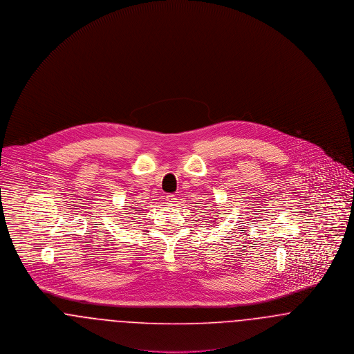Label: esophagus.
<instances>
[{"label": "esophagus", "instance_id": "esophagus-1", "mask_svg": "<svg viewBox=\"0 0 354 354\" xmlns=\"http://www.w3.org/2000/svg\"><path fill=\"white\" fill-rule=\"evenodd\" d=\"M166 202H167V204H169V205H174V204L176 203L175 195H167V196H166Z\"/></svg>", "mask_w": 354, "mask_h": 354}]
</instances>
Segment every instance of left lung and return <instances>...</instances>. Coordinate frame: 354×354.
I'll use <instances>...</instances> for the list:
<instances>
[{"mask_svg":"<svg viewBox=\"0 0 354 354\" xmlns=\"http://www.w3.org/2000/svg\"><path fill=\"white\" fill-rule=\"evenodd\" d=\"M215 221H218V220H212V223H215Z\"/></svg>","mask_w":354,"mask_h":354,"instance_id":"left-lung-1","label":"left lung"}]
</instances>
